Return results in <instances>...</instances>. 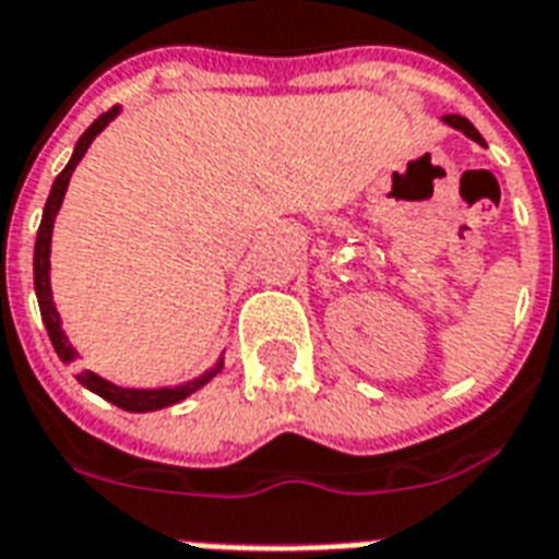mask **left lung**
Returning <instances> with one entry per match:
<instances>
[{
    "mask_svg": "<svg viewBox=\"0 0 559 559\" xmlns=\"http://www.w3.org/2000/svg\"><path fill=\"white\" fill-rule=\"evenodd\" d=\"M443 121H447V124L450 127H455V130H461V133L467 135V139H473V142H478V144H485V139H481V135H478V130L473 124H469L467 118H461V116H447L443 118Z\"/></svg>",
    "mask_w": 559,
    "mask_h": 559,
    "instance_id": "1",
    "label": "left lung"
}]
</instances>
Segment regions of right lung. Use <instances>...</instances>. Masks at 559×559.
I'll return each mask as SVG.
<instances>
[{
    "instance_id": "obj_1",
    "label": "right lung",
    "mask_w": 559,
    "mask_h": 559,
    "mask_svg": "<svg viewBox=\"0 0 559 559\" xmlns=\"http://www.w3.org/2000/svg\"><path fill=\"white\" fill-rule=\"evenodd\" d=\"M118 109L121 107H112L109 112L95 118V121L90 124V130L78 139L72 159H69V165H66L60 174H57L51 193H48L46 211H43V223H39V231H37V243H34V289H37L39 313H43V324H46L48 340H51L57 357L63 359V362H72V359L78 357V350L72 348V342L66 340L63 324H60V313H57L55 301H51V281H48V270H51V261H48V254H51V228H55L57 211H60V205H63V197H66V188H69V179H72V170L78 168V162L83 159V153L90 151V144L95 142V135H98L100 130H104V127L118 116ZM219 368H223V359H217L214 368L200 373L197 380H188L182 382V385H174V389H121V385H116V382L104 380V377H98V373H92V371H81L78 373V380H81V385L95 391L98 397L109 400L112 406L124 408V412H156V408L174 406V403L186 400L188 394H193L197 389H202L205 382L217 377Z\"/></svg>"
}]
</instances>
